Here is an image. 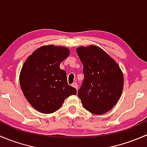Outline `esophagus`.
Listing matches in <instances>:
<instances>
[{"instance_id": "obj_1", "label": "esophagus", "mask_w": 147, "mask_h": 147, "mask_svg": "<svg viewBox=\"0 0 147 147\" xmlns=\"http://www.w3.org/2000/svg\"><path fill=\"white\" fill-rule=\"evenodd\" d=\"M72 87H75V88L77 90H78V84H77L76 82H74V83H72Z\"/></svg>"}]
</instances>
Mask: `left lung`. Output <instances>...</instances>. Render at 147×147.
I'll use <instances>...</instances> for the list:
<instances>
[{"instance_id": "1", "label": "left lung", "mask_w": 147, "mask_h": 147, "mask_svg": "<svg viewBox=\"0 0 147 147\" xmlns=\"http://www.w3.org/2000/svg\"><path fill=\"white\" fill-rule=\"evenodd\" d=\"M77 53L84 77L78 96L87 111L103 115L120 98L124 87L122 72L117 63L97 46L80 47Z\"/></svg>"}]
</instances>
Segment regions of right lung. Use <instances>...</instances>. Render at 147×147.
Here are the masks:
<instances>
[{
  "label": "right lung",
  "instance_id": "obj_1",
  "mask_svg": "<svg viewBox=\"0 0 147 147\" xmlns=\"http://www.w3.org/2000/svg\"><path fill=\"white\" fill-rule=\"evenodd\" d=\"M69 55L67 47L42 46L28 57L20 74V84L28 102L40 112L50 114L60 109L65 100L76 94L67 84V73L60 65Z\"/></svg>",
  "mask_w": 147,
  "mask_h": 147
}]
</instances>
